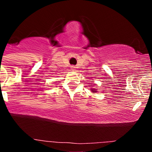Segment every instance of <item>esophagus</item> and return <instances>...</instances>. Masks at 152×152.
<instances>
[{
  "instance_id": "esophagus-1",
  "label": "esophagus",
  "mask_w": 152,
  "mask_h": 152,
  "mask_svg": "<svg viewBox=\"0 0 152 152\" xmlns=\"http://www.w3.org/2000/svg\"><path fill=\"white\" fill-rule=\"evenodd\" d=\"M75 69H76V67H75V66H71V69H72V70H75Z\"/></svg>"
}]
</instances>
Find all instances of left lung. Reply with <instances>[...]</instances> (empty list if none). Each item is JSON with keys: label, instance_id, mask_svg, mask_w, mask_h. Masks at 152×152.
Listing matches in <instances>:
<instances>
[{"label": "left lung", "instance_id": "8db88e82", "mask_svg": "<svg viewBox=\"0 0 152 152\" xmlns=\"http://www.w3.org/2000/svg\"><path fill=\"white\" fill-rule=\"evenodd\" d=\"M92 91L94 92V91H94V89H93V90H92Z\"/></svg>", "mask_w": 152, "mask_h": 152}]
</instances>
